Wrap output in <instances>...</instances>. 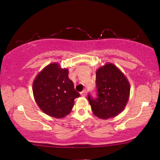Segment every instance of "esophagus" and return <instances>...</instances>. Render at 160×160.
I'll use <instances>...</instances> for the list:
<instances>
[{
    "instance_id": "obj_1",
    "label": "esophagus",
    "mask_w": 160,
    "mask_h": 160,
    "mask_svg": "<svg viewBox=\"0 0 160 160\" xmlns=\"http://www.w3.org/2000/svg\"><path fill=\"white\" fill-rule=\"evenodd\" d=\"M86 93H87L86 89H84V90H83L82 92H81V95H82V96H85V95H86Z\"/></svg>"
}]
</instances>
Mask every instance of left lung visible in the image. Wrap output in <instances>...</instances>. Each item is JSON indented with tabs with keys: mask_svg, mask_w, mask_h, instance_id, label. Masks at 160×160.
<instances>
[{
	"mask_svg": "<svg viewBox=\"0 0 160 160\" xmlns=\"http://www.w3.org/2000/svg\"><path fill=\"white\" fill-rule=\"evenodd\" d=\"M96 97L88 94L94 114L101 119L114 117L125 107L130 95V84L114 65L106 64L96 72Z\"/></svg>",
	"mask_w": 160,
	"mask_h": 160,
	"instance_id": "1",
	"label": "left lung"
}]
</instances>
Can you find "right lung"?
Masks as SVG:
<instances>
[{"label": "right lung", "mask_w": 160, "mask_h": 160, "mask_svg": "<svg viewBox=\"0 0 160 160\" xmlns=\"http://www.w3.org/2000/svg\"><path fill=\"white\" fill-rule=\"evenodd\" d=\"M35 100L47 115L62 118L71 112L75 98L80 94L68 78V71L58 64L47 65L36 76L32 84Z\"/></svg>", "instance_id": "add662e5"}]
</instances>
